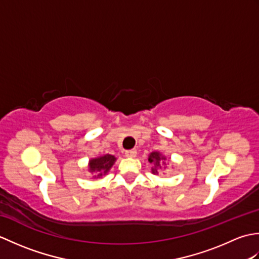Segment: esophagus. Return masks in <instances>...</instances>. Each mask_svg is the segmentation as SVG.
<instances>
[{"label": "esophagus", "mask_w": 259, "mask_h": 259, "mask_svg": "<svg viewBox=\"0 0 259 259\" xmlns=\"http://www.w3.org/2000/svg\"><path fill=\"white\" fill-rule=\"evenodd\" d=\"M124 155H125V157H128V158H135L137 156V150L136 149L126 150Z\"/></svg>", "instance_id": "1"}]
</instances>
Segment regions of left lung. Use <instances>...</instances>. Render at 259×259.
Segmentation results:
<instances>
[{
    "mask_svg": "<svg viewBox=\"0 0 259 259\" xmlns=\"http://www.w3.org/2000/svg\"><path fill=\"white\" fill-rule=\"evenodd\" d=\"M164 160H166V157L162 156L160 152L153 151V152L150 153L149 158H148V161H149L150 163L153 164V167L151 168V172H152L153 175H158L159 169L161 168L162 163L166 164V162H164Z\"/></svg>",
    "mask_w": 259,
    "mask_h": 259,
    "instance_id": "1",
    "label": "left lung"
}]
</instances>
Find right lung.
Wrapping results in <instances>:
<instances>
[{
	"label": "right lung",
	"mask_w": 259,
	"mask_h": 259,
	"mask_svg": "<svg viewBox=\"0 0 259 259\" xmlns=\"http://www.w3.org/2000/svg\"><path fill=\"white\" fill-rule=\"evenodd\" d=\"M117 158L112 155H104L97 158H93L89 161V171L91 174H96L93 178H101L103 175H107L109 170L114 164Z\"/></svg>",
	"instance_id": "1"
}]
</instances>
